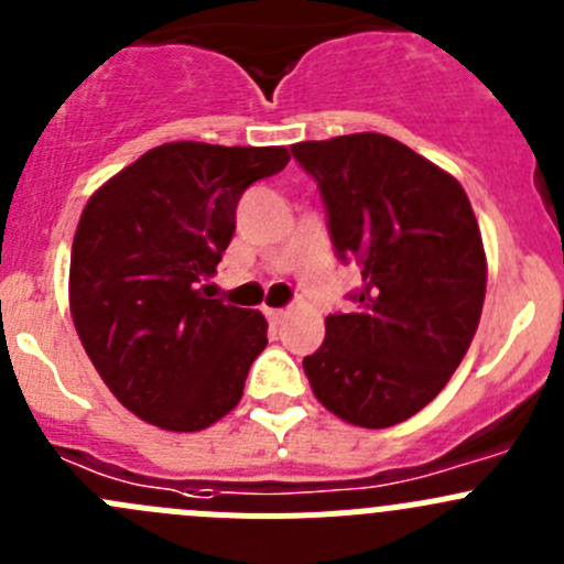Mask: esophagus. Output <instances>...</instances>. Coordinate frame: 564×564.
Wrapping results in <instances>:
<instances>
[{"label":"esophagus","instance_id":"obj_1","mask_svg":"<svg viewBox=\"0 0 564 564\" xmlns=\"http://www.w3.org/2000/svg\"><path fill=\"white\" fill-rule=\"evenodd\" d=\"M265 315L273 321V324H282V321H285V315H288V310L285 307H282V310H271V307H268Z\"/></svg>","mask_w":564,"mask_h":564}]
</instances>
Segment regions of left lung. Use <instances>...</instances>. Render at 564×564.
Here are the masks:
<instances>
[{"mask_svg": "<svg viewBox=\"0 0 564 564\" xmlns=\"http://www.w3.org/2000/svg\"><path fill=\"white\" fill-rule=\"evenodd\" d=\"M291 152L318 182L335 254L362 273L354 313L326 315L304 373L343 421L395 426L446 388L474 340L487 288L479 224L452 174L388 135Z\"/></svg>", "mask_w": 564, "mask_h": 564, "instance_id": "8db88e82", "label": "left lung"}]
</instances>
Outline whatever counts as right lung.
I'll return each mask as SVG.
<instances>
[{
  "label": "right lung",
  "mask_w": 564,
  "mask_h": 564,
  "mask_svg": "<svg viewBox=\"0 0 564 564\" xmlns=\"http://www.w3.org/2000/svg\"><path fill=\"white\" fill-rule=\"evenodd\" d=\"M285 147L149 149L85 205L68 302L90 362L121 404L169 432H198L235 410L265 318L210 299L249 185L279 174Z\"/></svg>",
  "instance_id": "obj_1"
}]
</instances>
